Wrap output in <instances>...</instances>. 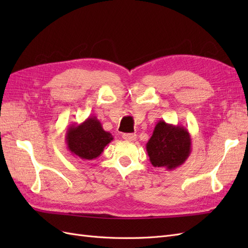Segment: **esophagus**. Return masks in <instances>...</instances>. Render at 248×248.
<instances>
[{
  "mask_svg": "<svg viewBox=\"0 0 248 248\" xmlns=\"http://www.w3.org/2000/svg\"><path fill=\"white\" fill-rule=\"evenodd\" d=\"M123 139L127 141H134L137 140V134L136 133H124Z\"/></svg>",
  "mask_w": 248,
  "mask_h": 248,
  "instance_id": "34e87169",
  "label": "esophagus"
}]
</instances>
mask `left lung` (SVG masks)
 Masks as SVG:
<instances>
[{
    "instance_id": "8db88e82",
    "label": "left lung",
    "mask_w": 248,
    "mask_h": 248,
    "mask_svg": "<svg viewBox=\"0 0 248 248\" xmlns=\"http://www.w3.org/2000/svg\"><path fill=\"white\" fill-rule=\"evenodd\" d=\"M150 162L155 168L175 170L186 161L191 152V137L184 126L160 120L146 145Z\"/></svg>"
}]
</instances>
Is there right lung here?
<instances>
[{
  "instance_id": "add662e5",
  "label": "right lung",
  "mask_w": 248,
  "mask_h": 248,
  "mask_svg": "<svg viewBox=\"0 0 248 248\" xmlns=\"http://www.w3.org/2000/svg\"><path fill=\"white\" fill-rule=\"evenodd\" d=\"M112 140L111 134L104 130L99 120L93 116L80 124L69 125L65 137L70 153L82 160L96 159Z\"/></svg>"
}]
</instances>
